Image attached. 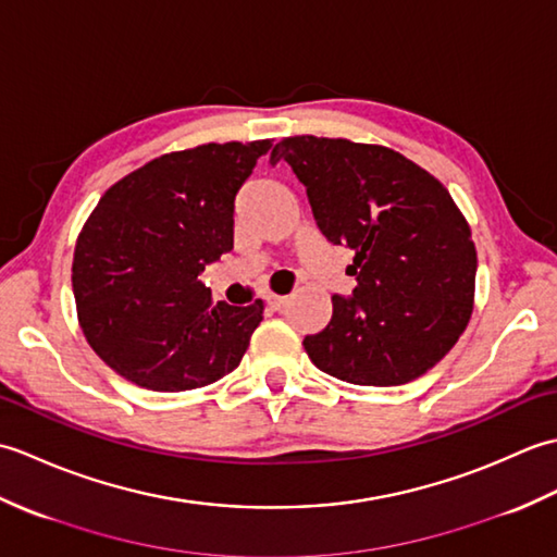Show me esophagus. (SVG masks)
Wrapping results in <instances>:
<instances>
[{
	"instance_id": "obj_1",
	"label": "esophagus",
	"mask_w": 557,
	"mask_h": 557,
	"mask_svg": "<svg viewBox=\"0 0 557 557\" xmlns=\"http://www.w3.org/2000/svg\"><path fill=\"white\" fill-rule=\"evenodd\" d=\"M287 297H280V294H265V304L270 306V309L272 311H282V309H285V306H287Z\"/></svg>"
}]
</instances>
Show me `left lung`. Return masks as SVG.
<instances>
[{"mask_svg":"<svg viewBox=\"0 0 557 557\" xmlns=\"http://www.w3.org/2000/svg\"><path fill=\"white\" fill-rule=\"evenodd\" d=\"M306 186L318 230L354 251V297H333L309 359L354 385L417 381L455 347L474 311L476 246L431 172L401 152L347 138L289 136L270 152Z\"/></svg>","mask_w":557,"mask_h":557,"instance_id":"1","label":"left lung"}]
</instances>
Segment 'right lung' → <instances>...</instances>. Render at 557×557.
<instances>
[{
  "label": "right lung",
  "mask_w": 557,
  "mask_h": 557,
  "mask_svg": "<svg viewBox=\"0 0 557 557\" xmlns=\"http://www.w3.org/2000/svg\"><path fill=\"white\" fill-rule=\"evenodd\" d=\"M270 138L164 152L112 184L76 239L71 285L92 351L138 387L184 393L232 373L263 301L212 304L198 272L234 246V196Z\"/></svg>",
  "instance_id": "right-lung-1"
}]
</instances>
